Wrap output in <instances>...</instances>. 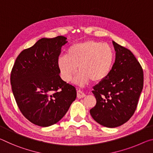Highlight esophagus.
Instances as JSON below:
<instances>
[{
  "mask_svg": "<svg viewBox=\"0 0 153 153\" xmlns=\"http://www.w3.org/2000/svg\"><path fill=\"white\" fill-rule=\"evenodd\" d=\"M85 96V94L82 93V91H77V97H78V98H82V97H84Z\"/></svg>",
  "mask_w": 153,
  "mask_h": 153,
  "instance_id": "obj_1",
  "label": "esophagus"
}]
</instances>
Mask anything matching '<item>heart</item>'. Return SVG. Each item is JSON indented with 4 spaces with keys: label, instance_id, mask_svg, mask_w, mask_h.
I'll return each instance as SVG.
<instances>
[{
    "label": "heart",
    "instance_id": "1",
    "mask_svg": "<svg viewBox=\"0 0 153 153\" xmlns=\"http://www.w3.org/2000/svg\"><path fill=\"white\" fill-rule=\"evenodd\" d=\"M113 60V52L108 45L87 40L70 47L66 56L59 57L57 67L65 82L71 81L78 67L80 73L76 78L77 82L82 83L90 79L97 82L108 76Z\"/></svg>",
    "mask_w": 153,
    "mask_h": 153
}]
</instances>
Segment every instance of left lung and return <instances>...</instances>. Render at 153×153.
<instances>
[{
  "instance_id": "left-lung-1",
  "label": "left lung",
  "mask_w": 153,
  "mask_h": 153,
  "mask_svg": "<svg viewBox=\"0 0 153 153\" xmlns=\"http://www.w3.org/2000/svg\"><path fill=\"white\" fill-rule=\"evenodd\" d=\"M112 43L115 62L108 76L94 87L96 105L90 110L95 121L111 128L121 126L133 116L144 83L143 70L134 55Z\"/></svg>"
}]
</instances>
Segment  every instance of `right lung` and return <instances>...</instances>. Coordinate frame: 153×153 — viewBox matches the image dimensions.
I'll list each match as a JSON object with an SVG mask.
<instances>
[{"label":"right lung","instance_id":"right-lung-1","mask_svg":"<svg viewBox=\"0 0 153 153\" xmlns=\"http://www.w3.org/2000/svg\"><path fill=\"white\" fill-rule=\"evenodd\" d=\"M66 38L41 39L19 54L11 72L17 106L33 124L52 126L62 119L76 97L74 86L59 76L57 59Z\"/></svg>","mask_w":153,"mask_h":153}]
</instances>
